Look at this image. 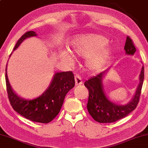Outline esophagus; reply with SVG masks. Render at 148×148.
<instances>
[{"instance_id": "obj_1", "label": "esophagus", "mask_w": 148, "mask_h": 148, "mask_svg": "<svg viewBox=\"0 0 148 148\" xmlns=\"http://www.w3.org/2000/svg\"><path fill=\"white\" fill-rule=\"evenodd\" d=\"M75 82H76V86L81 85L82 84V80L81 77L78 74L75 75Z\"/></svg>"}]
</instances>
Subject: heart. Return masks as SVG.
Wrapping results in <instances>:
<instances>
[{
    "mask_svg": "<svg viewBox=\"0 0 148 148\" xmlns=\"http://www.w3.org/2000/svg\"><path fill=\"white\" fill-rule=\"evenodd\" d=\"M108 42L105 36L99 34L84 35L74 38L71 45L72 54L75 56L86 58L87 66L93 70L102 68L110 59L112 50L107 45ZM63 58L73 62V58L68 52L63 54Z\"/></svg>",
    "mask_w": 148,
    "mask_h": 148,
    "instance_id": "b5f03b06",
    "label": "heart"
}]
</instances>
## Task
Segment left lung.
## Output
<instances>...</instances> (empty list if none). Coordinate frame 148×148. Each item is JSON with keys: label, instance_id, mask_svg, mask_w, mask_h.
Segmentation results:
<instances>
[{"label": "left lung", "instance_id": "8db88e82", "mask_svg": "<svg viewBox=\"0 0 148 148\" xmlns=\"http://www.w3.org/2000/svg\"><path fill=\"white\" fill-rule=\"evenodd\" d=\"M124 49L126 54L130 55H134L136 51L133 40L128 36H127ZM106 72L107 70L101 72L84 82V86L88 88L89 92L87 103L88 111L94 120L100 123L116 122L135 110L140 101L144 78V68L143 66L140 76V82L133 99L126 105H118L110 102L103 92L102 78Z\"/></svg>", "mask_w": 148, "mask_h": 148}]
</instances>
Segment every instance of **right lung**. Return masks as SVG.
I'll return each mask as SVG.
<instances>
[{
  "mask_svg": "<svg viewBox=\"0 0 148 148\" xmlns=\"http://www.w3.org/2000/svg\"><path fill=\"white\" fill-rule=\"evenodd\" d=\"M36 36V33L34 31L26 32L17 41L14 50L24 40ZM5 80L8 100L14 111L32 122L43 123H49L58 115L66 95L75 85L74 76L72 71L57 72L49 88L42 95L33 100H25L13 92L8 82L6 68Z\"/></svg>",
  "mask_w": 148,
  "mask_h": 148,
  "instance_id": "obj_1",
  "label": "right lung"
}]
</instances>
